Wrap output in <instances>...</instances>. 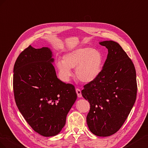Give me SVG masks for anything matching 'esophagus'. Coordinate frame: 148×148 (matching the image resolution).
Segmentation results:
<instances>
[{
    "instance_id": "34e87169",
    "label": "esophagus",
    "mask_w": 148,
    "mask_h": 148,
    "mask_svg": "<svg viewBox=\"0 0 148 148\" xmlns=\"http://www.w3.org/2000/svg\"><path fill=\"white\" fill-rule=\"evenodd\" d=\"M75 91H76V93H77V95L78 96V97H82V94H81V90L79 89V88H76L75 89Z\"/></svg>"
}]
</instances>
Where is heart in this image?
I'll list each match as a JSON object with an SVG mask.
<instances>
[{
	"label": "heart",
	"instance_id": "heart-1",
	"mask_svg": "<svg viewBox=\"0 0 148 148\" xmlns=\"http://www.w3.org/2000/svg\"><path fill=\"white\" fill-rule=\"evenodd\" d=\"M102 61V55L99 50L84 47L66 53L62 61H58L56 66L60 77L64 81H68L73 75L71 69L75 68V75L79 81L88 83L99 75Z\"/></svg>",
	"mask_w": 148,
	"mask_h": 148
}]
</instances>
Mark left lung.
<instances>
[{
    "label": "left lung",
    "mask_w": 148,
    "mask_h": 148,
    "mask_svg": "<svg viewBox=\"0 0 148 148\" xmlns=\"http://www.w3.org/2000/svg\"><path fill=\"white\" fill-rule=\"evenodd\" d=\"M108 51L99 76L84 86L83 97L90 103L87 123L99 136L116 133L132 110L136 99V70L132 60L113 41L100 43Z\"/></svg>",
    "instance_id": "8db88e82"
}]
</instances>
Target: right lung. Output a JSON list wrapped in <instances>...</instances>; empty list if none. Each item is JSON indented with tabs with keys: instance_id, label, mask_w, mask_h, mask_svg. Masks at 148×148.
Instances as JSON below:
<instances>
[{
	"instance_id": "obj_1",
	"label": "right lung",
	"mask_w": 148,
	"mask_h": 148,
	"mask_svg": "<svg viewBox=\"0 0 148 148\" xmlns=\"http://www.w3.org/2000/svg\"><path fill=\"white\" fill-rule=\"evenodd\" d=\"M53 61L49 48L29 45L19 54L14 67L16 106L33 130L46 137L61 132L77 99L73 84L57 77Z\"/></svg>"
}]
</instances>
